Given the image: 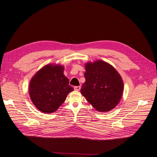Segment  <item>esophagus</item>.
Segmentation results:
<instances>
[{
	"instance_id": "esophagus-1",
	"label": "esophagus",
	"mask_w": 157,
	"mask_h": 157,
	"mask_svg": "<svg viewBox=\"0 0 157 157\" xmlns=\"http://www.w3.org/2000/svg\"><path fill=\"white\" fill-rule=\"evenodd\" d=\"M80 88H81V87H80V86H75L74 87V89L75 90H77V91H79V90H80Z\"/></svg>"
}]
</instances>
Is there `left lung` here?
I'll return each mask as SVG.
<instances>
[{
    "mask_svg": "<svg viewBox=\"0 0 157 157\" xmlns=\"http://www.w3.org/2000/svg\"><path fill=\"white\" fill-rule=\"evenodd\" d=\"M86 71L80 92L87 101L100 112L115 108L121 101L124 83L117 70L105 61L98 60L85 65Z\"/></svg>",
    "mask_w": 157,
    "mask_h": 157,
    "instance_id": "obj_1",
    "label": "left lung"
}]
</instances>
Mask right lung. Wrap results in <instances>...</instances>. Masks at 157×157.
<instances>
[{
  "instance_id": "1",
  "label": "right lung",
  "mask_w": 157,
  "mask_h": 157,
  "mask_svg": "<svg viewBox=\"0 0 157 157\" xmlns=\"http://www.w3.org/2000/svg\"><path fill=\"white\" fill-rule=\"evenodd\" d=\"M63 71V65L48 64L40 69L31 78L29 96L40 111L44 113L55 112L65 101L68 94L73 91Z\"/></svg>"
}]
</instances>
